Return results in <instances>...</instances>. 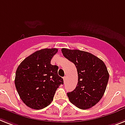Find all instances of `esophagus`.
<instances>
[{
	"instance_id": "obj_1",
	"label": "esophagus",
	"mask_w": 125,
	"mask_h": 125,
	"mask_svg": "<svg viewBox=\"0 0 125 125\" xmlns=\"http://www.w3.org/2000/svg\"><path fill=\"white\" fill-rule=\"evenodd\" d=\"M63 80H64V82H66V77H63Z\"/></svg>"
}]
</instances>
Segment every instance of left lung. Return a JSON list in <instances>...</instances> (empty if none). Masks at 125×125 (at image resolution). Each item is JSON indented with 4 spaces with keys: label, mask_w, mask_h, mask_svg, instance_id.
Masks as SVG:
<instances>
[{
    "label": "left lung",
    "mask_w": 125,
    "mask_h": 125,
    "mask_svg": "<svg viewBox=\"0 0 125 125\" xmlns=\"http://www.w3.org/2000/svg\"><path fill=\"white\" fill-rule=\"evenodd\" d=\"M62 53L77 68L78 83L67 93L70 102L80 109H88L103 97L109 81L107 67L100 59L87 52L62 48Z\"/></svg>",
    "instance_id": "8db88e82"
}]
</instances>
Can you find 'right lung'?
Here are the masks:
<instances>
[{
	"instance_id": "right-lung-1",
	"label": "right lung",
	"mask_w": 125,
	"mask_h": 125,
	"mask_svg": "<svg viewBox=\"0 0 125 125\" xmlns=\"http://www.w3.org/2000/svg\"><path fill=\"white\" fill-rule=\"evenodd\" d=\"M58 52L45 48L35 52L21 62L16 70L14 83L21 100L27 106L40 110L53 101L57 89L63 84L57 73L58 66L50 64Z\"/></svg>"
}]
</instances>
